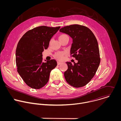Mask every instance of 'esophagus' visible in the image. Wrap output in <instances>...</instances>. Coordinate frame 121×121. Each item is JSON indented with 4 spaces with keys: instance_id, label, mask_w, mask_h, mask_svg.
I'll list each match as a JSON object with an SVG mask.
<instances>
[{
    "instance_id": "esophagus-1",
    "label": "esophagus",
    "mask_w": 121,
    "mask_h": 121,
    "mask_svg": "<svg viewBox=\"0 0 121 121\" xmlns=\"http://www.w3.org/2000/svg\"><path fill=\"white\" fill-rule=\"evenodd\" d=\"M61 63H61V62H59V61H58V62H57V65H60Z\"/></svg>"
}]
</instances>
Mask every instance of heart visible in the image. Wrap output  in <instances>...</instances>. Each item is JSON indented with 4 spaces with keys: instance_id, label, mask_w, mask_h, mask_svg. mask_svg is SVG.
<instances>
[{
    "instance_id": "b5f03b06",
    "label": "heart",
    "mask_w": 121,
    "mask_h": 121,
    "mask_svg": "<svg viewBox=\"0 0 121 121\" xmlns=\"http://www.w3.org/2000/svg\"><path fill=\"white\" fill-rule=\"evenodd\" d=\"M66 37H68L67 35H66L65 34H62L61 35L59 36L58 39L59 40H63ZM64 55V53H61V52H57L55 54V57L57 58L58 60H61L63 58V56Z\"/></svg>"
}]
</instances>
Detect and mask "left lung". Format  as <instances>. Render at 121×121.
<instances>
[{
    "label": "left lung",
    "instance_id": "obj_1",
    "mask_svg": "<svg viewBox=\"0 0 121 121\" xmlns=\"http://www.w3.org/2000/svg\"><path fill=\"white\" fill-rule=\"evenodd\" d=\"M59 31L72 39L70 55L78 63L66 62L68 68L64 73L66 82L75 88L87 85L94 76L100 63L97 40L91 30L78 24L64 27Z\"/></svg>",
    "mask_w": 121,
    "mask_h": 121
}]
</instances>
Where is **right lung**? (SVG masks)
I'll use <instances>...</instances> for the list:
<instances>
[{"label":"right lung","mask_w":121,"mask_h":121,"mask_svg":"<svg viewBox=\"0 0 121 121\" xmlns=\"http://www.w3.org/2000/svg\"><path fill=\"white\" fill-rule=\"evenodd\" d=\"M60 27L39 26L26 32L19 41L16 50L17 71L25 83L34 89L47 84L50 74L57 65L54 59L43 62L42 53Z\"/></svg>","instance_id":"right-lung-1"}]
</instances>
